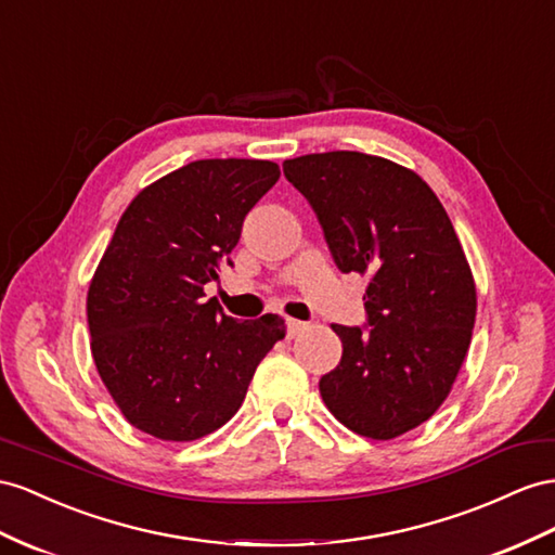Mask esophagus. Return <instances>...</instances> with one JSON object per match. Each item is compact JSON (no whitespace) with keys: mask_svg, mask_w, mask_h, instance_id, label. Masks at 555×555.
I'll list each match as a JSON object with an SVG mask.
<instances>
[{"mask_svg":"<svg viewBox=\"0 0 555 555\" xmlns=\"http://www.w3.org/2000/svg\"><path fill=\"white\" fill-rule=\"evenodd\" d=\"M286 325H288V335H291V337H295L297 333H302V331L307 328V323L297 321V319H288V321H286Z\"/></svg>","mask_w":555,"mask_h":555,"instance_id":"esophagus-1","label":"esophagus"}]
</instances>
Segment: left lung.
Here are the masks:
<instances>
[{
    "label": "left lung",
    "instance_id": "left-lung-1",
    "mask_svg": "<svg viewBox=\"0 0 555 555\" xmlns=\"http://www.w3.org/2000/svg\"><path fill=\"white\" fill-rule=\"evenodd\" d=\"M283 176L314 208L339 272L367 276V325H337L319 389L353 434L389 440L448 399L472 345L476 283L443 204L415 170L363 152L305 154Z\"/></svg>",
    "mask_w": 555,
    "mask_h": 555
}]
</instances>
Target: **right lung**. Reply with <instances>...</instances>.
I'll return each mask as SVG.
<instances>
[{"label":"right lung","mask_w":555,"mask_h":555,"mask_svg":"<svg viewBox=\"0 0 555 555\" xmlns=\"http://www.w3.org/2000/svg\"><path fill=\"white\" fill-rule=\"evenodd\" d=\"M279 176L274 162H192L124 210L87 317L98 375L135 429L176 443L220 429L286 337L281 317L236 321L204 293L232 264L244 218Z\"/></svg>","instance_id":"1"}]
</instances>
